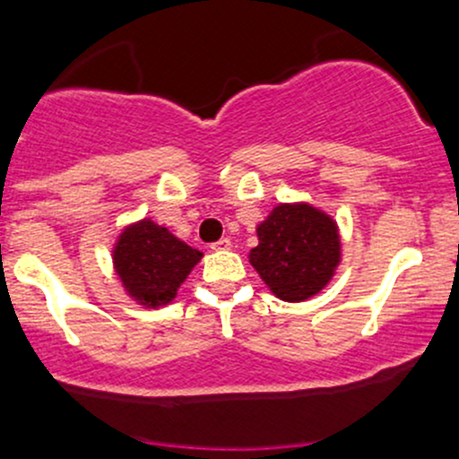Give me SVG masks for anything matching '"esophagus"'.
Segmentation results:
<instances>
[{
	"label": "esophagus",
	"mask_w": 459,
	"mask_h": 459,
	"mask_svg": "<svg viewBox=\"0 0 459 459\" xmlns=\"http://www.w3.org/2000/svg\"><path fill=\"white\" fill-rule=\"evenodd\" d=\"M211 248H212V251H229V248H230V239L229 238L217 239L215 244H211Z\"/></svg>",
	"instance_id": "34e87169"
}]
</instances>
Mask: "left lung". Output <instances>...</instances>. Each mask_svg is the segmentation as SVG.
<instances>
[{
  "instance_id": "obj_1",
  "label": "left lung",
  "mask_w": 459,
  "mask_h": 459,
  "mask_svg": "<svg viewBox=\"0 0 459 459\" xmlns=\"http://www.w3.org/2000/svg\"><path fill=\"white\" fill-rule=\"evenodd\" d=\"M253 268L284 302H304L331 281L340 264V233L333 217L311 204H280L257 226Z\"/></svg>"
}]
</instances>
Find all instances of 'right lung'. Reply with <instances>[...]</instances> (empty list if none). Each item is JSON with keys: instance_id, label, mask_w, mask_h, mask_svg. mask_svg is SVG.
<instances>
[{"instance_id": "1", "label": "right lung", "mask_w": 459, "mask_h": 459, "mask_svg": "<svg viewBox=\"0 0 459 459\" xmlns=\"http://www.w3.org/2000/svg\"><path fill=\"white\" fill-rule=\"evenodd\" d=\"M202 253L175 238L169 229L142 220L126 226L113 248V264L124 289L146 308L173 302L178 289Z\"/></svg>"}]
</instances>
